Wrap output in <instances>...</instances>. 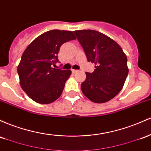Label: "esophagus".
I'll use <instances>...</instances> for the list:
<instances>
[{"mask_svg":"<svg viewBox=\"0 0 151 151\" xmlns=\"http://www.w3.org/2000/svg\"><path fill=\"white\" fill-rule=\"evenodd\" d=\"M71 71H72L73 73H77L78 70H74V69H72V70H71Z\"/></svg>","mask_w":151,"mask_h":151,"instance_id":"esophagus-1","label":"esophagus"}]
</instances>
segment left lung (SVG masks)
<instances>
[{"label": "left lung", "instance_id": "8db88e82", "mask_svg": "<svg viewBox=\"0 0 151 151\" xmlns=\"http://www.w3.org/2000/svg\"><path fill=\"white\" fill-rule=\"evenodd\" d=\"M95 70L86 72L81 91L89 100L103 103L121 91L128 74L127 57L119 45L107 35L93 30L73 31Z\"/></svg>", "mask_w": 151, "mask_h": 151}]
</instances>
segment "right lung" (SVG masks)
Instances as JSON below:
<instances>
[{"label": "right lung", "mask_w": 151, "mask_h": 151, "mask_svg": "<svg viewBox=\"0 0 151 151\" xmlns=\"http://www.w3.org/2000/svg\"><path fill=\"white\" fill-rule=\"evenodd\" d=\"M75 39L70 30H49L37 37L25 49L18 73L22 89L32 100L48 104L60 97L71 70L52 67L59 62L60 46Z\"/></svg>", "instance_id": "add662e5"}]
</instances>
